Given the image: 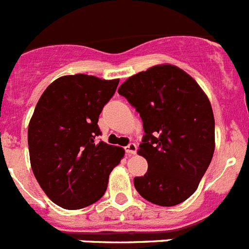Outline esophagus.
<instances>
[{"label":"esophagus","instance_id":"obj_1","mask_svg":"<svg viewBox=\"0 0 249 249\" xmlns=\"http://www.w3.org/2000/svg\"><path fill=\"white\" fill-rule=\"evenodd\" d=\"M136 151H137V146H136V143H129V145L126 147V152L128 155H135Z\"/></svg>","mask_w":249,"mask_h":249}]
</instances>
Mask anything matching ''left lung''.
Masks as SVG:
<instances>
[{"label":"left lung","instance_id":"obj_1","mask_svg":"<svg viewBox=\"0 0 249 249\" xmlns=\"http://www.w3.org/2000/svg\"><path fill=\"white\" fill-rule=\"evenodd\" d=\"M118 93L143 122L139 155L148 169L133 179L136 190L160 207L185 201L199 186L215 148L209 98L194 78L171 64L129 76Z\"/></svg>","mask_w":249,"mask_h":249}]
</instances>
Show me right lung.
Returning <instances> with one entry per match:
<instances>
[{
  "mask_svg": "<svg viewBox=\"0 0 249 249\" xmlns=\"http://www.w3.org/2000/svg\"><path fill=\"white\" fill-rule=\"evenodd\" d=\"M120 79L64 75L50 84L36 104L27 129L30 163L49 199L64 209L98 201L110 171L124 150L95 141L98 118Z\"/></svg>",
  "mask_w": 249,
  "mask_h": 249,
  "instance_id": "right-lung-1",
  "label": "right lung"
}]
</instances>
